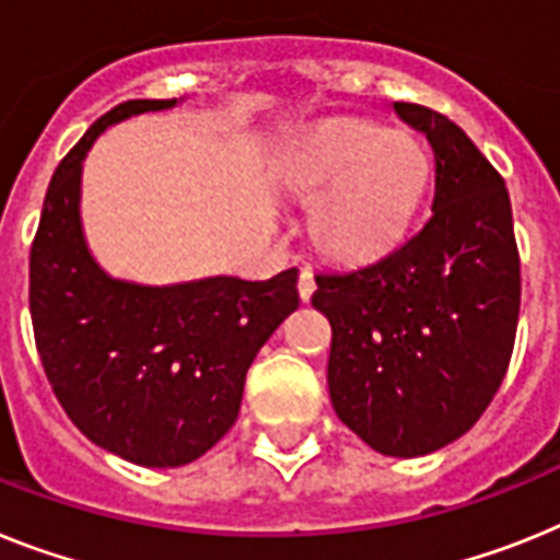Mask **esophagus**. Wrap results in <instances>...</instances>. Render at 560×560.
Masks as SVG:
<instances>
[{"label":"esophagus","instance_id":"esophagus-1","mask_svg":"<svg viewBox=\"0 0 560 560\" xmlns=\"http://www.w3.org/2000/svg\"><path fill=\"white\" fill-rule=\"evenodd\" d=\"M313 290H316L313 272H310L307 267H302V272H299V295H302V302H310V295H313Z\"/></svg>","mask_w":560,"mask_h":560}]
</instances>
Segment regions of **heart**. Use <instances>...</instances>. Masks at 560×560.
<instances>
[{
  "label": "heart",
  "instance_id": "obj_1",
  "mask_svg": "<svg viewBox=\"0 0 560 560\" xmlns=\"http://www.w3.org/2000/svg\"><path fill=\"white\" fill-rule=\"evenodd\" d=\"M284 185L317 199L313 242L338 261L384 253L410 222L427 178V156L410 136L364 119L318 125L284 159Z\"/></svg>",
  "mask_w": 560,
  "mask_h": 560
}]
</instances>
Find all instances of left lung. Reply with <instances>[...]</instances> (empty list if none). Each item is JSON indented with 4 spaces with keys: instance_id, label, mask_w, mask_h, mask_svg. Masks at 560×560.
I'll return each instance as SVG.
<instances>
[{
    "instance_id": "8db88e82",
    "label": "left lung",
    "mask_w": 560,
    "mask_h": 560,
    "mask_svg": "<svg viewBox=\"0 0 560 560\" xmlns=\"http://www.w3.org/2000/svg\"><path fill=\"white\" fill-rule=\"evenodd\" d=\"M393 110L432 148L424 224L370 265L316 276L330 322L332 410L364 444L416 458L462 439L512 359L521 258L510 192L455 121L424 105Z\"/></svg>"
}]
</instances>
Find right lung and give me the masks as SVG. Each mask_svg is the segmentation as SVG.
Returning a JSON list of instances; mask_svg holds the SVG:
<instances>
[{"instance_id": "obj_1", "label": "right lung", "mask_w": 560, "mask_h": 560, "mask_svg": "<svg viewBox=\"0 0 560 560\" xmlns=\"http://www.w3.org/2000/svg\"><path fill=\"white\" fill-rule=\"evenodd\" d=\"M176 98H130L59 162L31 244V322L54 396L107 453L142 467H182L236 424L244 375L299 307V270L139 288L98 270L79 224L82 159L96 136Z\"/></svg>"}]
</instances>
